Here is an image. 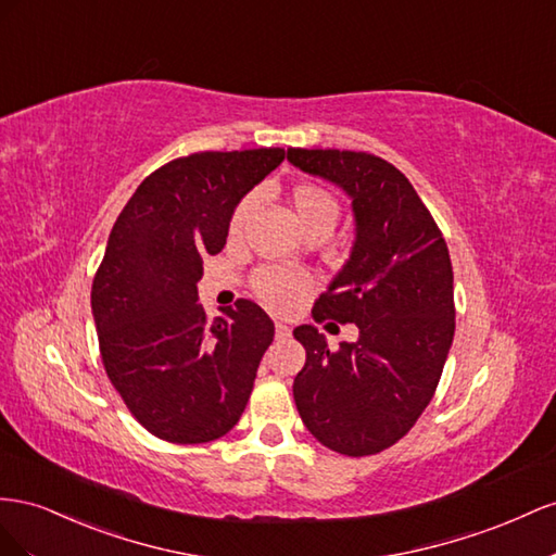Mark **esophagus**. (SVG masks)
<instances>
[{
    "label": "esophagus",
    "mask_w": 556,
    "mask_h": 556,
    "mask_svg": "<svg viewBox=\"0 0 556 556\" xmlns=\"http://www.w3.org/2000/svg\"><path fill=\"white\" fill-rule=\"evenodd\" d=\"M275 330H277V338H289L291 336V326L283 324V321H275Z\"/></svg>",
    "instance_id": "1"
}]
</instances>
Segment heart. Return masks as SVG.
Returning a JSON list of instances; mask_svg holds the SVG:
<instances>
[{
  "label": "heart",
  "instance_id": "b5f03b06",
  "mask_svg": "<svg viewBox=\"0 0 556 556\" xmlns=\"http://www.w3.org/2000/svg\"><path fill=\"white\" fill-rule=\"evenodd\" d=\"M258 207V195H247L230 218V235L240 237L251 224ZM291 207L300 228H305L319 218H338V202L332 200L328 190L314 184H298L291 190ZM312 287V279L298 269L287 267H263L253 277V291L258 293L263 303L275 309H291Z\"/></svg>",
  "mask_w": 556,
  "mask_h": 556
}]
</instances>
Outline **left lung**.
<instances>
[{
    "label": "left lung",
    "mask_w": 556,
    "mask_h": 556,
    "mask_svg": "<svg viewBox=\"0 0 556 556\" xmlns=\"http://www.w3.org/2000/svg\"><path fill=\"white\" fill-rule=\"evenodd\" d=\"M289 163L352 200L354 244L314 321L356 324L358 340L330 352L305 324L293 399L307 431L332 452L377 454L431 403L454 340V273L442 232L405 174L372 153L289 149Z\"/></svg>",
    "instance_id": "obj_1"
}]
</instances>
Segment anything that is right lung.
<instances>
[{
  "mask_svg": "<svg viewBox=\"0 0 556 556\" xmlns=\"http://www.w3.org/2000/svg\"><path fill=\"white\" fill-rule=\"evenodd\" d=\"M283 149L177 157L139 184L111 228L90 305L111 384L155 438L198 445L240 421L275 324L251 300L207 319L202 256L226 244L249 190Z\"/></svg>",
  "mask_w": 556,
  "mask_h": 556,
  "instance_id": "1",
  "label": "right lung"
}]
</instances>
